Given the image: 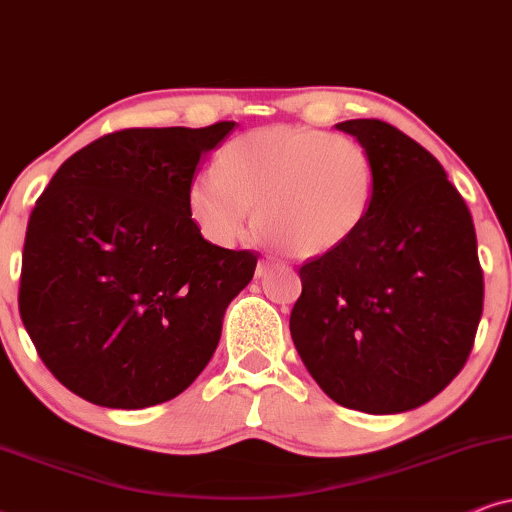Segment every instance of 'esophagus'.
<instances>
[{
	"label": "esophagus",
	"mask_w": 512,
	"mask_h": 512,
	"mask_svg": "<svg viewBox=\"0 0 512 512\" xmlns=\"http://www.w3.org/2000/svg\"><path fill=\"white\" fill-rule=\"evenodd\" d=\"M274 267H276L274 260H269V257H262V260L257 262V271H255V274H257V276H267L269 271L274 269Z\"/></svg>",
	"instance_id": "obj_1"
}]
</instances>
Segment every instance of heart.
Instances as JSON below:
<instances>
[{
	"label": "heart",
	"instance_id": "1",
	"mask_svg": "<svg viewBox=\"0 0 512 512\" xmlns=\"http://www.w3.org/2000/svg\"><path fill=\"white\" fill-rule=\"evenodd\" d=\"M375 191L373 155L357 139L274 125L231 139L217 155V172L191 181L189 210L208 241L231 245L255 208V224L271 243L293 257H319L359 234Z\"/></svg>",
	"mask_w": 512,
	"mask_h": 512
}]
</instances>
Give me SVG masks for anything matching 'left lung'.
<instances>
[{
  "mask_svg": "<svg viewBox=\"0 0 512 512\" xmlns=\"http://www.w3.org/2000/svg\"><path fill=\"white\" fill-rule=\"evenodd\" d=\"M335 127L373 155L378 191L357 236L300 267L290 335L340 406L378 416L411 411L470 357L484 302L475 226L418 141L383 120Z\"/></svg>",
  "mask_w": 512,
  "mask_h": 512,
  "instance_id": "left-lung-1",
  "label": "left lung"
}]
</instances>
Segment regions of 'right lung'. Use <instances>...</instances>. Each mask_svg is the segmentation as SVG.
Returning <instances> with one entry per match:
<instances>
[{
  "label": "right lung",
  "mask_w": 512,
  "mask_h": 512,
  "mask_svg": "<svg viewBox=\"0 0 512 512\" xmlns=\"http://www.w3.org/2000/svg\"><path fill=\"white\" fill-rule=\"evenodd\" d=\"M234 125L106 134L37 198L18 309L44 366L77 397L108 409L163 404L215 354L257 255L200 236L189 186Z\"/></svg>",
  "instance_id": "add662e5"
}]
</instances>
